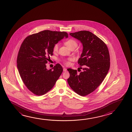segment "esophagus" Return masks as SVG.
<instances>
[{
	"label": "esophagus",
	"mask_w": 132,
	"mask_h": 132,
	"mask_svg": "<svg viewBox=\"0 0 132 132\" xmlns=\"http://www.w3.org/2000/svg\"><path fill=\"white\" fill-rule=\"evenodd\" d=\"M63 71L64 72H66L67 71V69H66V68H63Z\"/></svg>",
	"instance_id": "34e87169"
}]
</instances>
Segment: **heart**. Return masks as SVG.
<instances>
[{"label":"heart","mask_w":132,"mask_h":132,"mask_svg":"<svg viewBox=\"0 0 132 132\" xmlns=\"http://www.w3.org/2000/svg\"><path fill=\"white\" fill-rule=\"evenodd\" d=\"M65 44L66 45H67V47L71 49L72 47H76L77 46V42L73 39H69L68 40L66 41L65 42ZM59 44H56L54 45V47H53V51L54 52H56L59 49ZM72 59H68V61L66 62V63L67 65L69 64L70 63V61H72Z\"/></svg>","instance_id":"obj_1"}]
</instances>
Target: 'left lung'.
Instances as JSON below:
<instances>
[{"label":"left lung","instance_id":"1","mask_svg":"<svg viewBox=\"0 0 132 132\" xmlns=\"http://www.w3.org/2000/svg\"><path fill=\"white\" fill-rule=\"evenodd\" d=\"M72 37L80 41L82 53L78 64L83 71L77 73L76 70L68 69L70 76L67 79L72 89L81 96L93 92L106 77L110 67L108 47L101 39L88 31L70 33Z\"/></svg>","mask_w":132,"mask_h":132}]
</instances>
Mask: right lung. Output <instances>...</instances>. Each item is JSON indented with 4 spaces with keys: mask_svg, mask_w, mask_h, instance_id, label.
Returning <instances> with one entry per match:
<instances>
[{
    "mask_svg": "<svg viewBox=\"0 0 132 132\" xmlns=\"http://www.w3.org/2000/svg\"><path fill=\"white\" fill-rule=\"evenodd\" d=\"M64 37H68L65 32L47 30L28 36L22 43L17 58L18 69L24 84L35 95L50 91L62 73L60 64L47 69L46 63L53 55L54 45Z\"/></svg>",
    "mask_w": 132,
    "mask_h": 132,
    "instance_id": "add662e5",
    "label": "right lung"
}]
</instances>
